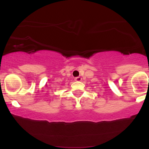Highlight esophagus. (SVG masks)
I'll use <instances>...</instances> for the list:
<instances>
[{
  "instance_id": "esophagus-1",
  "label": "esophagus",
  "mask_w": 149,
  "mask_h": 149,
  "mask_svg": "<svg viewBox=\"0 0 149 149\" xmlns=\"http://www.w3.org/2000/svg\"><path fill=\"white\" fill-rule=\"evenodd\" d=\"M81 79H82L81 77H80V76L75 78V80H76V81H80V80H81Z\"/></svg>"
}]
</instances>
